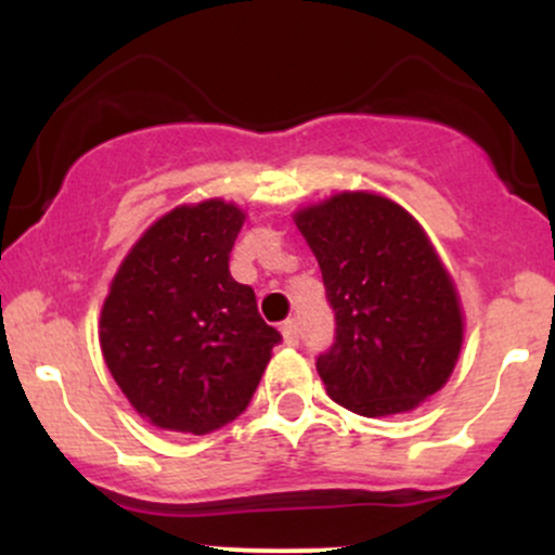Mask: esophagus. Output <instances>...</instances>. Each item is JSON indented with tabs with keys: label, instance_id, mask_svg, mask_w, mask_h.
<instances>
[{
	"label": "esophagus",
	"instance_id": "1",
	"mask_svg": "<svg viewBox=\"0 0 555 555\" xmlns=\"http://www.w3.org/2000/svg\"><path fill=\"white\" fill-rule=\"evenodd\" d=\"M282 334H284V341L295 347V344L299 341V328H297L295 318H286V321L282 323Z\"/></svg>",
	"mask_w": 555,
	"mask_h": 555
}]
</instances>
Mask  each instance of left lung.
Instances as JSON below:
<instances>
[{
  "mask_svg": "<svg viewBox=\"0 0 555 555\" xmlns=\"http://www.w3.org/2000/svg\"><path fill=\"white\" fill-rule=\"evenodd\" d=\"M295 224L336 321L334 344L315 360L328 397L365 417L415 410L462 349L460 299L423 227L373 193L328 197Z\"/></svg>",
  "mask_w": 555,
  "mask_h": 555,
  "instance_id": "8db88e82",
  "label": "left lung"
}]
</instances>
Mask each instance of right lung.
I'll list each match as a JSON object with an SVG mask.
<instances>
[{
	"instance_id": "right-lung-1",
	"label": "right lung",
	"mask_w": 555,
	"mask_h": 555,
	"mask_svg": "<svg viewBox=\"0 0 555 555\" xmlns=\"http://www.w3.org/2000/svg\"><path fill=\"white\" fill-rule=\"evenodd\" d=\"M245 214L224 201L180 206L135 242L101 310V352L117 386L158 428L211 433L250 404L282 334L234 282L229 253Z\"/></svg>"
}]
</instances>
